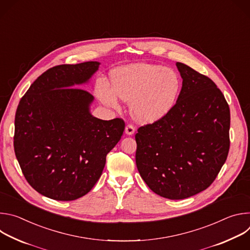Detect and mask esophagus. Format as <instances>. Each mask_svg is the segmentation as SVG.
<instances>
[{
    "mask_svg": "<svg viewBox=\"0 0 250 250\" xmlns=\"http://www.w3.org/2000/svg\"><path fill=\"white\" fill-rule=\"evenodd\" d=\"M134 131H135V128H134V126H133L132 125H127L125 126V134H127V135H132V134L134 133Z\"/></svg>",
    "mask_w": 250,
    "mask_h": 250,
    "instance_id": "esophagus-1",
    "label": "esophagus"
}]
</instances>
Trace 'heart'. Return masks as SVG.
Here are the masks:
<instances>
[{
  "mask_svg": "<svg viewBox=\"0 0 250 250\" xmlns=\"http://www.w3.org/2000/svg\"><path fill=\"white\" fill-rule=\"evenodd\" d=\"M112 87L104 80L97 93L102 103L119 108L118 97L130 102L132 117L145 124L164 118L174 106L181 89V80L174 70L148 63H135L115 69Z\"/></svg>",
  "mask_w": 250,
  "mask_h": 250,
  "instance_id": "1",
  "label": "heart"
}]
</instances>
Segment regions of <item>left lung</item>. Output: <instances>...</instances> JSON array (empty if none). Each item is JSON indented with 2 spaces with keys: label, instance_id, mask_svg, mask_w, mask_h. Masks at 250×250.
<instances>
[{
  "label": "left lung",
  "instance_id": "left-lung-1",
  "mask_svg": "<svg viewBox=\"0 0 250 250\" xmlns=\"http://www.w3.org/2000/svg\"><path fill=\"white\" fill-rule=\"evenodd\" d=\"M182 89L161 120L135 134L137 170L155 194L182 200L206 190L229 150V106L208 77L177 62Z\"/></svg>",
  "mask_w": 250,
  "mask_h": 250
}]
</instances>
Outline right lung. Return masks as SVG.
I'll return each mask as SVG.
<instances>
[{
	"label": "right lung",
	"mask_w": 250,
	"mask_h": 250,
	"mask_svg": "<svg viewBox=\"0 0 250 250\" xmlns=\"http://www.w3.org/2000/svg\"><path fill=\"white\" fill-rule=\"evenodd\" d=\"M100 64L48 69L18 105L15 153L28 184L47 198L73 201L90 192L125 130L122 119L93 117V95L77 88L89 82Z\"/></svg>",
	"instance_id": "add662e5"
}]
</instances>
